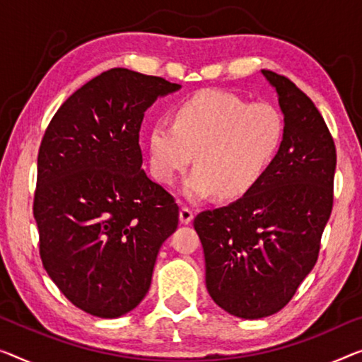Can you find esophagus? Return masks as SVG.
<instances>
[{"mask_svg":"<svg viewBox=\"0 0 362 362\" xmlns=\"http://www.w3.org/2000/svg\"><path fill=\"white\" fill-rule=\"evenodd\" d=\"M192 219H193V211H192V209L187 208V206H182L180 208V223L182 224H190Z\"/></svg>","mask_w":362,"mask_h":362,"instance_id":"esophagus-1","label":"esophagus"}]
</instances>
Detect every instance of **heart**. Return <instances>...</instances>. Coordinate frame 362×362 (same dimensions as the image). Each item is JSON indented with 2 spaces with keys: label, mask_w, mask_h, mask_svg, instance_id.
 <instances>
[{
  "label": "heart",
  "mask_w": 362,
  "mask_h": 362,
  "mask_svg": "<svg viewBox=\"0 0 362 362\" xmlns=\"http://www.w3.org/2000/svg\"><path fill=\"white\" fill-rule=\"evenodd\" d=\"M284 123L276 107L249 102L224 90H202L183 100L174 123L158 120L149 129L151 170L164 185H174L190 165L183 187L188 199L214 192L223 198L249 193L281 146Z\"/></svg>",
  "instance_id": "obj_1"
}]
</instances>
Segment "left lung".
Segmentation results:
<instances>
[{"label": "left lung", "mask_w": 362, "mask_h": 362, "mask_svg": "<svg viewBox=\"0 0 362 362\" xmlns=\"http://www.w3.org/2000/svg\"><path fill=\"white\" fill-rule=\"evenodd\" d=\"M284 115L265 175L228 206L199 213L206 289L221 309L255 320L276 314L319 258L333 208L337 149L327 123L293 81L262 69Z\"/></svg>", "instance_id": "left-lung-1"}]
</instances>
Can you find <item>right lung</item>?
I'll return each instance as SVG.
<instances>
[{
	"label": "right lung",
	"instance_id": "add662e5",
	"mask_svg": "<svg viewBox=\"0 0 362 362\" xmlns=\"http://www.w3.org/2000/svg\"><path fill=\"white\" fill-rule=\"evenodd\" d=\"M179 89L112 68L69 95L42 138L40 258L64 298L90 315L117 319L144 299L160 245L179 224L174 197L143 170L139 148L144 112Z\"/></svg>",
	"mask_w": 362,
	"mask_h": 362
}]
</instances>
